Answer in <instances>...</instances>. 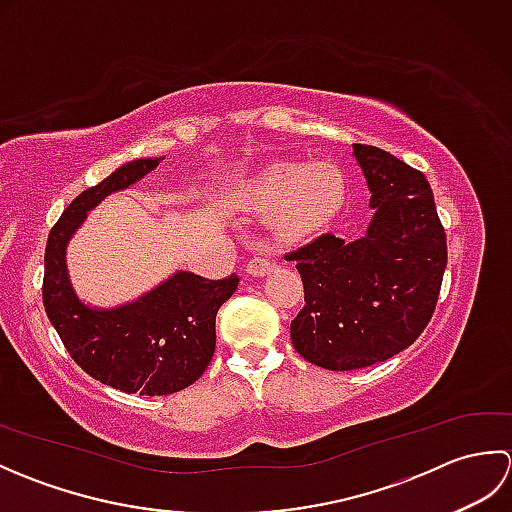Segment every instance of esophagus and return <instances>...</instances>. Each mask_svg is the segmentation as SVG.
I'll return each instance as SVG.
<instances>
[{
  "label": "esophagus",
  "mask_w": 512,
  "mask_h": 512,
  "mask_svg": "<svg viewBox=\"0 0 512 512\" xmlns=\"http://www.w3.org/2000/svg\"><path fill=\"white\" fill-rule=\"evenodd\" d=\"M275 268H277V264L270 262L268 257H255V259H250V262H248L246 273L253 275V277H264V275L273 273Z\"/></svg>",
  "instance_id": "34e87169"
}]
</instances>
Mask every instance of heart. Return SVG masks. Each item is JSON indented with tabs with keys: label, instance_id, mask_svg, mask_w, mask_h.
Returning a JSON list of instances; mask_svg holds the SVG:
<instances>
[{
	"label": "heart",
	"instance_id": "1",
	"mask_svg": "<svg viewBox=\"0 0 512 512\" xmlns=\"http://www.w3.org/2000/svg\"><path fill=\"white\" fill-rule=\"evenodd\" d=\"M345 200L343 171L332 162H275L246 184L242 204L268 213V224L284 244L319 233Z\"/></svg>",
	"mask_w": 512,
	"mask_h": 512
}]
</instances>
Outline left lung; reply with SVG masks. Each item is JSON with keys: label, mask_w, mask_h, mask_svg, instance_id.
<instances>
[{"label": "left lung", "mask_w": 512, "mask_h": 512, "mask_svg": "<svg viewBox=\"0 0 512 512\" xmlns=\"http://www.w3.org/2000/svg\"><path fill=\"white\" fill-rule=\"evenodd\" d=\"M372 193L365 233L321 235L290 253L306 306L290 323L295 350L332 372L387 361L427 328L447 268V235L420 171L372 145H352Z\"/></svg>", "instance_id": "1"}]
</instances>
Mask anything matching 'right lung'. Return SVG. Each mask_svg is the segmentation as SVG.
Listing matches in <instances>:
<instances>
[{"label": "right lung", "mask_w": 512, "mask_h": 512, "mask_svg": "<svg viewBox=\"0 0 512 512\" xmlns=\"http://www.w3.org/2000/svg\"><path fill=\"white\" fill-rule=\"evenodd\" d=\"M160 160H129L76 195L52 226L43 257V306L74 363L103 385L140 396L173 394L204 374L215 352V314L239 284L237 275L211 281L176 270L114 308L90 306L76 295L65 262L72 235L107 195L143 180Z\"/></svg>", "instance_id": "1"}]
</instances>
